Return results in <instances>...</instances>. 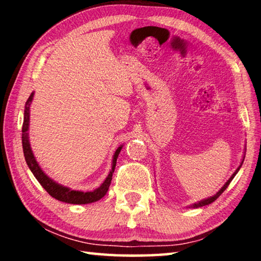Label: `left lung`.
Wrapping results in <instances>:
<instances>
[{
    "label": "left lung",
    "mask_w": 261,
    "mask_h": 261,
    "mask_svg": "<svg viewBox=\"0 0 261 261\" xmlns=\"http://www.w3.org/2000/svg\"><path fill=\"white\" fill-rule=\"evenodd\" d=\"M246 149V148H245ZM244 158L245 156H243V160H242V162H241V165H240V167L237 168V169L235 170V173H233L232 175H231V177L229 178L226 183H224V185L222 188H221L218 192H216L214 196H212V197H208V198H206V199H202V200H200V201H198V202H194V204H192V205H190L189 207H191V208H198V207H202V206H206V205H210V204H212V202L213 201H215L216 199H218V198L221 196V194H222V192L224 191V190H226L227 188H228V185L230 184V182L232 180V178L235 177L236 176V174L238 173V170L241 169V167H242V165H243V161H244Z\"/></svg>",
    "instance_id": "1"
}]
</instances>
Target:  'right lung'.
<instances>
[{
  "label": "right lung",
  "mask_w": 261,
  "mask_h": 261,
  "mask_svg": "<svg viewBox=\"0 0 261 261\" xmlns=\"http://www.w3.org/2000/svg\"><path fill=\"white\" fill-rule=\"evenodd\" d=\"M34 92H32L25 103V109H24V122H23V129H21V143H23V151H24V156L26 163L30 168V170L32 171L34 177L38 179V182L42 185V188L46 190V191L50 194L53 198L55 199L68 202V204H76V205H83V204H91V202H95L100 200L101 198L105 197V194L107 193L110 182H112L113 174L115 170V167H116V160L118 158V154H120L121 149L123 146L118 147L114 153L113 156V162H112V169H110L109 174L103 183L100 185L98 189L93 190V191L88 192H83V191H76V190H71L68 187H63L59 183H56L55 180H53L50 177L45 174L40 166H39L38 161L35 160L34 154L32 152V148H31L30 140H29V126H30V106L33 100Z\"/></svg>",
  "instance_id": "obj_1"
}]
</instances>
